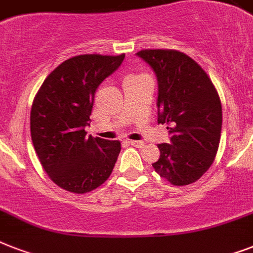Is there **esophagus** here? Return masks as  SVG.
I'll list each match as a JSON object with an SVG mask.
<instances>
[{"mask_svg":"<svg viewBox=\"0 0 253 253\" xmlns=\"http://www.w3.org/2000/svg\"><path fill=\"white\" fill-rule=\"evenodd\" d=\"M128 144L132 147H136V148H142L143 146H144V143L143 142H138V140H128Z\"/></svg>","mask_w":253,"mask_h":253,"instance_id":"34e87169","label":"esophagus"}]
</instances>
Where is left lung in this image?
<instances>
[{
  "label": "left lung",
  "instance_id": "left-lung-1",
  "mask_svg": "<svg viewBox=\"0 0 253 253\" xmlns=\"http://www.w3.org/2000/svg\"><path fill=\"white\" fill-rule=\"evenodd\" d=\"M136 56L158 79V123H166L169 143L159 144L155 170L173 185H189L214 162L222 130L219 95L192 57L173 49H143Z\"/></svg>",
  "mask_w": 253,
  "mask_h": 253
}]
</instances>
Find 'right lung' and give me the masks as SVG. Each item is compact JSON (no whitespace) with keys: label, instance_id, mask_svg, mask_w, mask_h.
Masks as SVG:
<instances>
[{"label":"right lung","instance_id":"add662e5","mask_svg":"<svg viewBox=\"0 0 253 253\" xmlns=\"http://www.w3.org/2000/svg\"><path fill=\"white\" fill-rule=\"evenodd\" d=\"M125 55H80L53 69L31 107L34 148L49 178L72 193L98 188L113 172L121 143L86 138L97 87L114 73Z\"/></svg>","mask_w":253,"mask_h":253}]
</instances>
